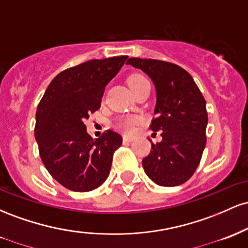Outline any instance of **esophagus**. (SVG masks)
<instances>
[{
    "mask_svg": "<svg viewBox=\"0 0 248 248\" xmlns=\"http://www.w3.org/2000/svg\"><path fill=\"white\" fill-rule=\"evenodd\" d=\"M133 138H129V136H124V142H132Z\"/></svg>",
    "mask_w": 248,
    "mask_h": 248,
    "instance_id": "esophagus-1",
    "label": "esophagus"
}]
</instances>
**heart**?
Listing matches in <instances>:
<instances>
[{
	"label": "heart",
	"mask_w": 248,
	"mask_h": 248,
	"mask_svg": "<svg viewBox=\"0 0 248 248\" xmlns=\"http://www.w3.org/2000/svg\"><path fill=\"white\" fill-rule=\"evenodd\" d=\"M144 80H147V79L144 78L143 76L134 75L130 77L129 79H128V85H129L130 88H134L135 86H138L140 82L144 81ZM139 122H140V118H139V116L127 115V116H124V118L119 119V120L116 121L115 127L118 128L119 130H121V132H124L126 134H132L134 132V129H135L136 124H138Z\"/></svg>",
	"instance_id": "obj_1"
}]
</instances>
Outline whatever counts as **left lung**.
I'll list each match as a JSON object with an SVG mask.
<instances>
[{"label": "left lung", "instance_id": "8db88e82", "mask_svg": "<svg viewBox=\"0 0 248 248\" xmlns=\"http://www.w3.org/2000/svg\"><path fill=\"white\" fill-rule=\"evenodd\" d=\"M127 64L150 77L156 88L155 118L150 129L162 132L142 160L154 183L176 186L197 169L206 144V102L192 77L178 65L156 59L129 58Z\"/></svg>", "mask_w": 248, "mask_h": 248}]
</instances>
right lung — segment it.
I'll use <instances>...</instances> for the list:
<instances>
[{
	"instance_id": "obj_1",
	"label": "right lung",
	"mask_w": 248,
	"mask_h": 248,
	"mask_svg": "<svg viewBox=\"0 0 248 248\" xmlns=\"http://www.w3.org/2000/svg\"><path fill=\"white\" fill-rule=\"evenodd\" d=\"M127 56L92 59L70 67L50 82L36 112L35 138L50 175L66 189L87 192L109 175L120 134L108 129L99 139L86 132L85 119L100 108L105 87Z\"/></svg>"
}]
</instances>
